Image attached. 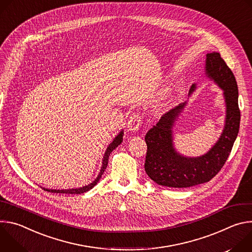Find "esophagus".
Instances as JSON below:
<instances>
[{"instance_id": "34e87169", "label": "esophagus", "mask_w": 252, "mask_h": 252, "mask_svg": "<svg viewBox=\"0 0 252 252\" xmlns=\"http://www.w3.org/2000/svg\"><path fill=\"white\" fill-rule=\"evenodd\" d=\"M141 125V117L138 114L130 116L127 122V128L129 131H136Z\"/></svg>"}]
</instances>
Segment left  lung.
<instances>
[{
	"label": "left lung",
	"mask_w": 252,
	"mask_h": 252,
	"mask_svg": "<svg viewBox=\"0 0 252 252\" xmlns=\"http://www.w3.org/2000/svg\"><path fill=\"white\" fill-rule=\"evenodd\" d=\"M205 74L223 90L226 118L222 133L217 143L203 156L184 157L173 147L172 127L186 102L164 114L145 137L148 146L145 169L159 186L184 189L207 183L222 168L232 150L240 124L235 77L220 54L214 52L206 55ZM195 88V85H192L189 94H191Z\"/></svg>",
	"instance_id": "1"
}]
</instances>
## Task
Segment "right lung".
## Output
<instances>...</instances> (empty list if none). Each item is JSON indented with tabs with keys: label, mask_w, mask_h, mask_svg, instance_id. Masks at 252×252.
<instances>
[{
	"label": "right lung",
	"mask_w": 252,
	"mask_h": 252,
	"mask_svg": "<svg viewBox=\"0 0 252 252\" xmlns=\"http://www.w3.org/2000/svg\"><path fill=\"white\" fill-rule=\"evenodd\" d=\"M123 136H124V130H122L116 137L115 139L113 140V142H111L109 147H107L105 153H104V156H103V158H102V164H101V167H100V171L98 173V175L96 176V178L94 179V181L88 185V186H85L83 188H79V189H45V188H42L44 190H47L49 192H54V193H65V194H80V193H84L90 189H92L100 179L102 173L104 172L106 166H107V162H109V157L111 155V153L117 149L121 143L123 141Z\"/></svg>",
	"instance_id": "add662e5"
}]
</instances>
